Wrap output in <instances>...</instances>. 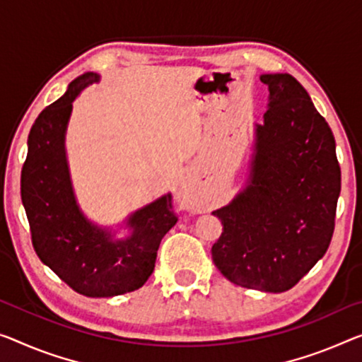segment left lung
I'll list each match as a JSON object with an SVG mask.
<instances>
[{
    "instance_id": "obj_1",
    "label": "left lung",
    "mask_w": 362,
    "mask_h": 362,
    "mask_svg": "<svg viewBox=\"0 0 362 362\" xmlns=\"http://www.w3.org/2000/svg\"><path fill=\"white\" fill-rule=\"evenodd\" d=\"M270 103L247 187L215 210L223 225L212 259L228 280L283 293L324 257L335 230L341 171L335 137L290 74H264Z\"/></svg>"
}]
</instances>
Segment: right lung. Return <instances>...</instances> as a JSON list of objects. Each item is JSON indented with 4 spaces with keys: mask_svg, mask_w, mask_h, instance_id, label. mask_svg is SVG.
Here are the masks:
<instances>
[{
    "mask_svg": "<svg viewBox=\"0 0 362 362\" xmlns=\"http://www.w3.org/2000/svg\"><path fill=\"white\" fill-rule=\"evenodd\" d=\"M95 81L93 72L77 77L63 97L38 115L27 141L21 197L38 259L79 294L110 298L134 291L148 280L160 241L177 215L173 197L165 196L132 215L127 220L132 236L115 243L79 212L64 158V131L72 100Z\"/></svg>",
    "mask_w": 362,
    "mask_h": 362,
    "instance_id": "1",
    "label": "right lung"
}]
</instances>
